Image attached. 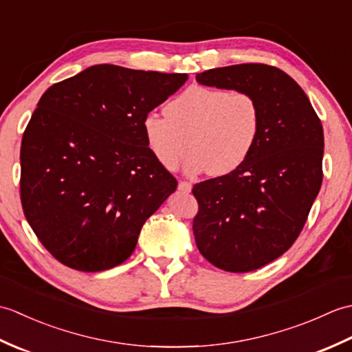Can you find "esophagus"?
Returning a JSON list of instances; mask_svg holds the SVG:
<instances>
[{
  "instance_id": "1",
  "label": "esophagus",
  "mask_w": 352,
  "mask_h": 352,
  "mask_svg": "<svg viewBox=\"0 0 352 352\" xmlns=\"http://www.w3.org/2000/svg\"><path fill=\"white\" fill-rule=\"evenodd\" d=\"M178 190L188 193V192L192 190V184L189 182H180V183H178Z\"/></svg>"
}]
</instances>
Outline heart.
I'll use <instances>...</instances> for the list:
<instances>
[{
	"mask_svg": "<svg viewBox=\"0 0 352 352\" xmlns=\"http://www.w3.org/2000/svg\"><path fill=\"white\" fill-rule=\"evenodd\" d=\"M142 126L148 148L163 168L178 166L189 139L186 170L227 175L252 153L260 111L248 94L193 85L164 106V115L148 113Z\"/></svg>",
	"mask_w": 352,
	"mask_h": 352,
	"instance_id": "heart-1",
	"label": "heart"
}]
</instances>
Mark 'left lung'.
I'll list each match as a JSON object with an SVG mask.
<instances>
[{"instance_id":"1","label":"left lung","mask_w":352,"mask_h":352,"mask_svg":"<svg viewBox=\"0 0 352 352\" xmlns=\"http://www.w3.org/2000/svg\"><path fill=\"white\" fill-rule=\"evenodd\" d=\"M197 81L245 92L258 106L248 159L192 189L199 252L223 271H256L286 252L307 221L322 184V124L300 85L274 66H226L197 74Z\"/></svg>"}]
</instances>
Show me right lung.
Wrapping results in <instances>:
<instances>
[{
	"label": "right lung",
	"instance_id": "1",
	"mask_svg": "<svg viewBox=\"0 0 352 352\" xmlns=\"http://www.w3.org/2000/svg\"><path fill=\"white\" fill-rule=\"evenodd\" d=\"M188 74L94 65L52 85L21 144V203L37 239L83 272L121 265L177 180L155 160L144 118Z\"/></svg>",
	"mask_w": 352,
	"mask_h": 352
}]
</instances>
